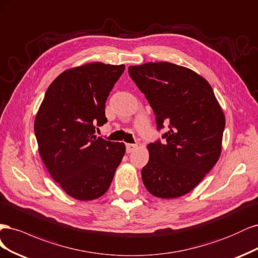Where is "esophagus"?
Segmentation results:
<instances>
[{
	"instance_id": "1",
	"label": "esophagus",
	"mask_w": 258,
	"mask_h": 258,
	"mask_svg": "<svg viewBox=\"0 0 258 258\" xmlns=\"http://www.w3.org/2000/svg\"><path fill=\"white\" fill-rule=\"evenodd\" d=\"M137 148V145H133V144H127L126 145V152L127 153H131L135 150V149Z\"/></svg>"
}]
</instances>
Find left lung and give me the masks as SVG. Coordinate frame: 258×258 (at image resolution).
Wrapping results in <instances>:
<instances>
[{
	"label": "left lung",
	"mask_w": 258,
	"mask_h": 258,
	"mask_svg": "<svg viewBox=\"0 0 258 258\" xmlns=\"http://www.w3.org/2000/svg\"><path fill=\"white\" fill-rule=\"evenodd\" d=\"M128 74L152 107L157 130L168 123L164 143L148 145L144 184L155 197L183 196L217 164L225 115L209 82L184 66L149 62L130 66Z\"/></svg>",
	"instance_id": "8db88e82"
}]
</instances>
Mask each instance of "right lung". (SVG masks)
I'll return each instance as SVG.
<instances>
[{"label": "right lung", "instance_id": "right-lung-1", "mask_svg": "<svg viewBox=\"0 0 258 258\" xmlns=\"http://www.w3.org/2000/svg\"><path fill=\"white\" fill-rule=\"evenodd\" d=\"M125 65L93 62L60 74L46 91L35 117L39 155L52 179L78 201L109 188L125 145L96 137L107 122L105 103Z\"/></svg>", "mask_w": 258, "mask_h": 258}]
</instances>
